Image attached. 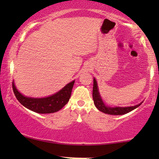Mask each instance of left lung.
Wrapping results in <instances>:
<instances>
[{"label": "left lung", "instance_id": "8db88e82", "mask_svg": "<svg viewBox=\"0 0 159 159\" xmlns=\"http://www.w3.org/2000/svg\"><path fill=\"white\" fill-rule=\"evenodd\" d=\"M93 98L94 105L97 107L98 111L105 113V114H111V115H123L127 113L130 112L134 109L139 107L141 105L142 102H140L138 105H134V106H129V107H111L107 106L104 103L102 98L100 96L99 91H98V84L96 81V78H93Z\"/></svg>", "mask_w": 159, "mask_h": 159}]
</instances>
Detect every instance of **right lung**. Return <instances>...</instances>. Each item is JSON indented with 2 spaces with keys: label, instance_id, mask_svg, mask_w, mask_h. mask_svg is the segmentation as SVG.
<instances>
[{
  "label": "right lung",
  "instance_id": "1",
  "mask_svg": "<svg viewBox=\"0 0 159 159\" xmlns=\"http://www.w3.org/2000/svg\"><path fill=\"white\" fill-rule=\"evenodd\" d=\"M74 81L67 84L64 87L52 96L44 98H32L24 96L16 88L14 81L12 89L16 98L23 106L39 114H52L60 111L68 102L72 93Z\"/></svg>",
  "mask_w": 159,
  "mask_h": 159
}]
</instances>
